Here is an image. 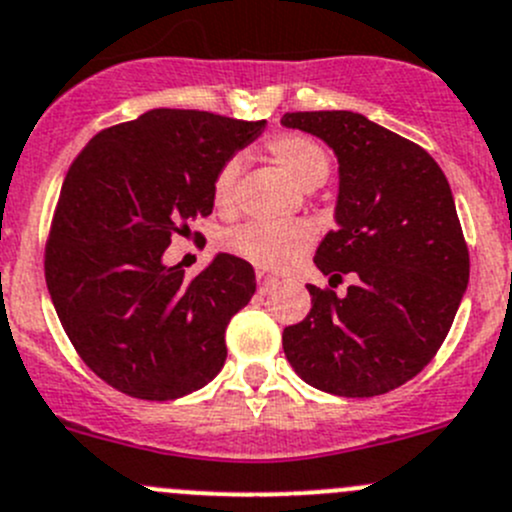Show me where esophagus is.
<instances>
[{
	"label": "esophagus",
	"instance_id": "1",
	"mask_svg": "<svg viewBox=\"0 0 512 512\" xmlns=\"http://www.w3.org/2000/svg\"><path fill=\"white\" fill-rule=\"evenodd\" d=\"M275 285H277V280L275 277H270V275H257V292H260V295H270L272 290H275Z\"/></svg>",
	"mask_w": 512,
	"mask_h": 512
}]
</instances>
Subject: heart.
<instances>
[{
	"instance_id": "1",
	"label": "heart",
	"mask_w": 512,
	"mask_h": 512,
	"mask_svg": "<svg viewBox=\"0 0 512 512\" xmlns=\"http://www.w3.org/2000/svg\"><path fill=\"white\" fill-rule=\"evenodd\" d=\"M265 152L295 185L305 190L320 187L330 172V157L325 147L300 132H282L270 137ZM237 172L240 162L230 160L220 167L212 182V202L220 212H227L235 202ZM222 245L257 270H287L312 250L315 232L305 222H250L227 232Z\"/></svg>"
}]
</instances>
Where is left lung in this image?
I'll use <instances>...</instances> for the list:
<instances>
[{
    "label": "left lung",
    "instance_id": "1",
    "mask_svg": "<svg viewBox=\"0 0 512 512\" xmlns=\"http://www.w3.org/2000/svg\"><path fill=\"white\" fill-rule=\"evenodd\" d=\"M340 162L337 227L315 252L322 275L355 285L345 297L307 285L312 307L285 327L297 375L340 398H375L413 380L435 357L470 277L453 192L420 145L357 112H287Z\"/></svg>",
    "mask_w": 512,
    "mask_h": 512
}]
</instances>
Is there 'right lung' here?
Returning <instances> with one entry per match:
<instances>
[{
  "label": "right lung",
  "mask_w": 512,
  "mask_h": 512,
  "mask_svg": "<svg viewBox=\"0 0 512 512\" xmlns=\"http://www.w3.org/2000/svg\"><path fill=\"white\" fill-rule=\"evenodd\" d=\"M262 130L265 119L150 109L94 135L69 167L44 275L77 355L119 393L175 400L225 365L227 322L255 295V270L220 252L187 280L162 255L210 215L215 175Z\"/></svg>",
  "instance_id": "right-lung-1"
}]
</instances>
